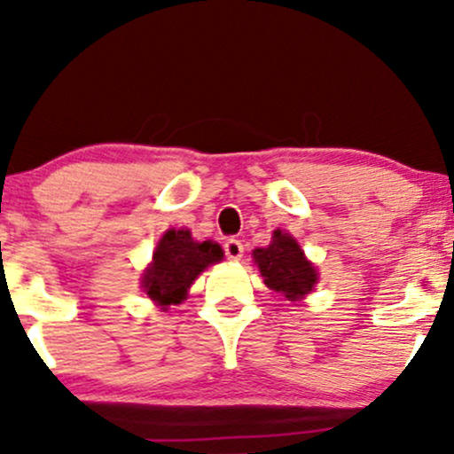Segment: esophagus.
I'll return each instance as SVG.
<instances>
[{
    "label": "esophagus",
    "instance_id": "esophagus-1",
    "mask_svg": "<svg viewBox=\"0 0 454 454\" xmlns=\"http://www.w3.org/2000/svg\"><path fill=\"white\" fill-rule=\"evenodd\" d=\"M223 254H226L228 260H241L243 256V243L239 239H228L223 243Z\"/></svg>",
    "mask_w": 454,
    "mask_h": 454
}]
</instances>
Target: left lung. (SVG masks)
I'll return each mask as SVG.
<instances>
[{
    "instance_id": "1",
    "label": "left lung",
    "mask_w": 454,
    "mask_h": 454,
    "mask_svg": "<svg viewBox=\"0 0 454 454\" xmlns=\"http://www.w3.org/2000/svg\"><path fill=\"white\" fill-rule=\"evenodd\" d=\"M260 275L273 293L288 301H301L314 290L317 270L293 234L275 231L267 247L254 249Z\"/></svg>"
}]
</instances>
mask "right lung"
Listing matches in <instances>:
<instances>
[{"label": "right lung", "instance_id": "1", "mask_svg": "<svg viewBox=\"0 0 454 454\" xmlns=\"http://www.w3.org/2000/svg\"><path fill=\"white\" fill-rule=\"evenodd\" d=\"M223 258L222 247L213 241L198 243L190 231H166L153 252V260L140 278V288L161 309L179 305L187 288L209 264Z\"/></svg>", "mask_w": 454, "mask_h": 454}]
</instances>
